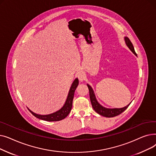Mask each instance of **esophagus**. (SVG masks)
I'll return each mask as SVG.
<instances>
[{"label": "esophagus", "instance_id": "34e87169", "mask_svg": "<svg viewBox=\"0 0 156 156\" xmlns=\"http://www.w3.org/2000/svg\"><path fill=\"white\" fill-rule=\"evenodd\" d=\"M77 76H78V79H79L80 81H83V80H84V75H83L82 73H79V74H78Z\"/></svg>", "mask_w": 156, "mask_h": 156}]
</instances>
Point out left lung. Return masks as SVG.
<instances>
[{
    "label": "left lung",
    "instance_id": "left-lung-1",
    "mask_svg": "<svg viewBox=\"0 0 156 156\" xmlns=\"http://www.w3.org/2000/svg\"><path fill=\"white\" fill-rule=\"evenodd\" d=\"M125 42H126V44L127 46L129 47L130 50L133 52V53L135 55H136V54L133 45L132 43L131 42L130 40L128 37H125ZM87 86H88V90H89L90 99L92 108L95 111V112H97L98 114H99L100 115H101V116L107 117V118H112V117L116 116L119 115V114H121L123 111H125L128 108V107L130 104H129L128 105H126V107L122 108H120V109H117V108L116 109H108V108H105L102 107V106L101 105H100L97 101L95 94L94 93V90H92V87L90 86L89 85H87Z\"/></svg>",
    "mask_w": 156,
    "mask_h": 156
}]
</instances>
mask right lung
<instances>
[{
    "label": "right lung",
    "instance_id": "add662e5",
    "mask_svg": "<svg viewBox=\"0 0 156 156\" xmlns=\"http://www.w3.org/2000/svg\"><path fill=\"white\" fill-rule=\"evenodd\" d=\"M78 83H79L78 79L76 78L72 83V85L70 88L68 96L67 97V99H66V101L65 104L64 105L63 107L58 111L54 112L52 114H48V115H40V114H37L34 112H33L29 109L28 110L30 111V112L33 114V115L35 116L36 118L42 120L47 121H60L64 119L66 117L68 116V115L69 114L71 110L74 94H75V90L78 87Z\"/></svg>",
    "mask_w": 156,
    "mask_h": 156
}]
</instances>
